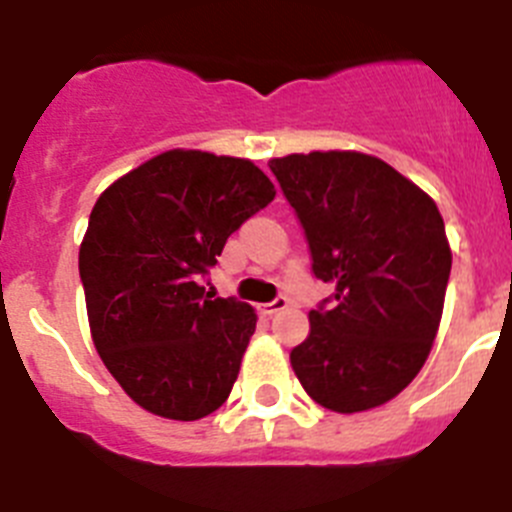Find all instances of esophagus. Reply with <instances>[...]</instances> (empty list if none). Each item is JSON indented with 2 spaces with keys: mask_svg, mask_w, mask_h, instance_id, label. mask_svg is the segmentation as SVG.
I'll return each instance as SVG.
<instances>
[{
  "mask_svg": "<svg viewBox=\"0 0 512 512\" xmlns=\"http://www.w3.org/2000/svg\"><path fill=\"white\" fill-rule=\"evenodd\" d=\"M289 305V300L287 297H277V300H271V302H266V305H261V312H264V315H277L279 310H284V307Z\"/></svg>",
  "mask_w": 512,
  "mask_h": 512,
  "instance_id": "obj_1",
  "label": "esophagus"
}]
</instances>
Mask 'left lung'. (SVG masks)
Returning <instances> with one entry per match:
<instances>
[{"mask_svg": "<svg viewBox=\"0 0 512 512\" xmlns=\"http://www.w3.org/2000/svg\"><path fill=\"white\" fill-rule=\"evenodd\" d=\"M269 169L305 230L312 274L336 287L289 361L312 400L361 413L400 395L441 323L451 248L436 202L382 158L312 151Z\"/></svg>", "mask_w": 512, "mask_h": 512, "instance_id": "obj_1", "label": "left lung"}]
</instances>
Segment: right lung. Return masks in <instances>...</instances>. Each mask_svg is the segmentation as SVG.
I'll return each mask as SVG.
<instances>
[{"label": "right lung", "instance_id": "add662e5", "mask_svg": "<svg viewBox=\"0 0 512 512\" xmlns=\"http://www.w3.org/2000/svg\"><path fill=\"white\" fill-rule=\"evenodd\" d=\"M274 194L248 158L184 148L99 194L79 248L89 328L104 366L148 413L200 420L228 400L256 312L200 282Z\"/></svg>", "mask_w": 512, "mask_h": 512}]
</instances>
